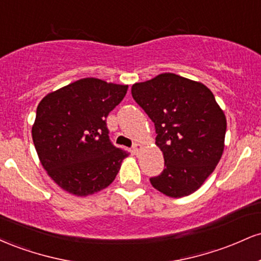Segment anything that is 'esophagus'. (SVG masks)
<instances>
[{"mask_svg": "<svg viewBox=\"0 0 261 261\" xmlns=\"http://www.w3.org/2000/svg\"><path fill=\"white\" fill-rule=\"evenodd\" d=\"M133 149H134V153L137 154L141 151V149H142V145H141V143H135Z\"/></svg>", "mask_w": 261, "mask_h": 261, "instance_id": "34e87169", "label": "esophagus"}]
</instances>
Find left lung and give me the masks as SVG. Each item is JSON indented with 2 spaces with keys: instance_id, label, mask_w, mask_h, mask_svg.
Masks as SVG:
<instances>
[{
  "instance_id": "1",
  "label": "left lung",
  "mask_w": 261,
  "mask_h": 261,
  "mask_svg": "<svg viewBox=\"0 0 261 261\" xmlns=\"http://www.w3.org/2000/svg\"><path fill=\"white\" fill-rule=\"evenodd\" d=\"M133 98L154 122L163 172L149 179L170 197L196 191L222 157L227 121L215 95L202 83L162 73L135 83Z\"/></svg>"
}]
</instances>
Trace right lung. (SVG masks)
Segmentation results:
<instances>
[{
    "label": "right lung",
    "mask_w": 261,
    "mask_h": 261,
    "mask_svg": "<svg viewBox=\"0 0 261 261\" xmlns=\"http://www.w3.org/2000/svg\"><path fill=\"white\" fill-rule=\"evenodd\" d=\"M127 87L82 79L39 103L33 142L41 166L67 193L92 195L115 179L128 153L110 142L107 116L124 99Z\"/></svg>",
    "instance_id": "1"
}]
</instances>
